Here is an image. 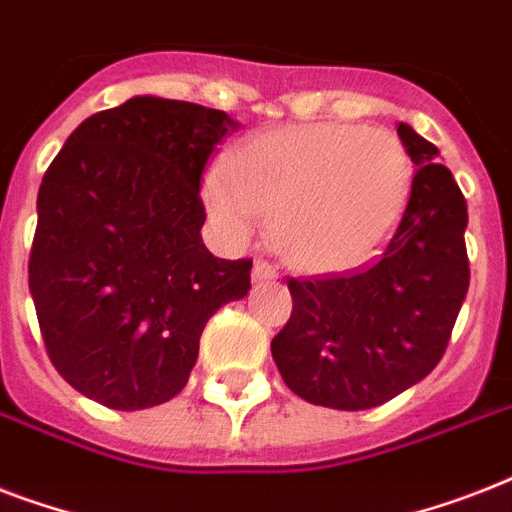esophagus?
I'll return each mask as SVG.
<instances>
[{"instance_id": "1", "label": "esophagus", "mask_w": 512, "mask_h": 512, "mask_svg": "<svg viewBox=\"0 0 512 512\" xmlns=\"http://www.w3.org/2000/svg\"><path fill=\"white\" fill-rule=\"evenodd\" d=\"M252 279L260 284V281H273V279H279V271L273 268L271 263H265V260H257L255 268H252Z\"/></svg>"}]
</instances>
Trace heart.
Listing matches in <instances>:
<instances>
[{
    "instance_id": "b5f03b06",
    "label": "heart",
    "mask_w": 512,
    "mask_h": 512,
    "mask_svg": "<svg viewBox=\"0 0 512 512\" xmlns=\"http://www.w3.org/2000/svg\"><path fill=\"white\" fill-rule=\"evenodd\" d=\"M412 188L409 151L388 130L300 124L252 140L204 185L212 223L247 244L273 223L281 257L313 273L366 263L388 239Z\"/></svg>"
}]
</instances>
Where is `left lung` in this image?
Segmentation results:
<instances>
[{"label": "left lung", "instance_id": "1", "mask_svg": "<svg viewBox=\"0 0 512 512\" xmlns=\"http://www.w3.org/2000/svg\"><path fill=\"white\" fill-rule=\"evenodd\" d=\"M414 164L396 231L369 268L289 279L292 316L271 353L287 388L342 412L380 406L425 380L468 295V204L438 148L398 124Z\"/></svg>", "mask_w": 512, "mask_h": 512}]
</instances>
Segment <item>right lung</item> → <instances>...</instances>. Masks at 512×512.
Wrapping results in <instances>:
<instances>
[{"label":"right lung","instance_id":"obj_1","mask_svg":"<svg viewBox=\"0 0 512 512\" xmlns=\"http://www.w3.org/2000/svg\"><path fill=\"white\" fill-rule=\"evenodd\" d=\"M236 127L135 95L84 119L44 172L28 289L52 366L82 396L122 412L170 401L207 321L247 297L252 260L201 241V172Z\"/></svg>","mask_w":512,"mask_h":512}]
</instances>
